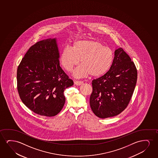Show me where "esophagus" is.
I'll use <instances>...</instances> for the list:
<instances>
[{
    "mask_svg": "<svg viewBox=\"0 0 158 158\" xmlns=\"http://www.w3.org/2000/svg\"><path fill=\"white\" fill-rule=\"evenodd\" d=\"M74 84L77 85V86H80V85L83 84L84 82H82V81H77V80H75V81H74Z\"/></svg>",
    "mask_w": 158,
    "mask_h": 158,
    "instance_id": "obj_1",
    "label": "esophagus"
}]
</instances>
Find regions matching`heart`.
<instances>
[{
    "label": "heart",
    "mask_w": 158,
    "mask_h": 158,
    "mask_svg": "<svg viewBox=\"0 0 158 158\" xmlns=\"http://www.w3.org/2000/svg\"><path fill=\"white\" fill-rule=\"evenodd\" d=\"M113 58V52L110 48L96 40L86 39L74 41L72 48H64L60 60L63 67L69 72L80 60L82 64L73 72L75 78H80L90 74L95 77L103 75L110 69Z\"/></svg>",
    "instance_id": "b5f03b06"
}]
</instances>
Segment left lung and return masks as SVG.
<instances>
[{"instance_id":"obj_1","label":"left lung","mask_w":158,"mask_h":158,"mask_svg":"<svg viewBox=\"0 0 158 158\" xmlns=\"http://www.w3.org/2000/svg\"><path fill=\"white\" fill-rule=\"evenodd\" d=\"M137 70L122 48L115 50L114 57L106 74L92 81L89 104L98 117H114L127 106L136 86Z\"/></svg>"}]
</instances>
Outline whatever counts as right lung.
<instances>
[{
  "label": "right lung",
  "mask_w": 158,
  "mask_h": 158,
  "mask_svg": "<svg viewBox=\"0 0 158 158\" xmlns=\"http://www.w3.org/2000/svg\"><path fill=\"white\" fill-rule=\"evenodd\" d=\"M56 38L32 46L17 69V89L22 102L38 114L53 117L64 107L65 89L73 85L60 66Z\"/></svg>",
  "instance_id": "1"
}]
</instances>
